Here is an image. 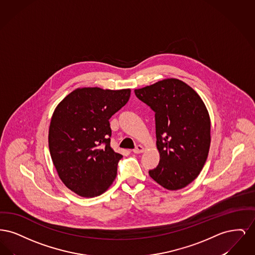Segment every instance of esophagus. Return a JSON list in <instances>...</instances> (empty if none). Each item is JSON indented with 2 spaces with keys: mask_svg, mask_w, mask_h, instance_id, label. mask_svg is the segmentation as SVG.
<instances>
[{
  "mask_svg": "<svg viewBox=\"0 0 255 255\" xmlns=\"http://www.w3.org/2000/svg\"><path fill=\"white\" fill-rule=\"evenodd\" d=\"M144 147L142 145H137L134 149L133 150V153L134 154H140V153H143L144 152Z\"/></svg>",
  "mask_w": 255,
  "mask_h": 255,
  "instance_id": "obj_1",
  "label": "esophagus"
}]
</instances>
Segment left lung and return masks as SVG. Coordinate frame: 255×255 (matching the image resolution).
Here are the masks:
<instances>
[{
	"label": "left lung",
	"mask_w": 255,
	"mask_h": 255,
	"mask_svg": "<svg viewBox=\"0 0 255 255\" xmlns=\"http://www.w3.org/2000/svg\"><path fill=\"white\" fill-rule=\"evenodd\" d=\"M134 94L155 112L159 162L150 177L167 190L193 182L210 147V118L201 97L177 78L135 89Z\"/></svg>",
	"instance_id": "1"
}]
</instances>
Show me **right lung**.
Returning a JSON list of instances; mask_svg holds the SVG:
<instances>
[{"label": "right lung", "instance_id": "obj_1", "mask_svg": "<svg viewBox=\"0 0 255 255\" xmlns=\"http://www.w3.org/2000/svg\"><path fill=\"white\" fill-rule=\"evenodd\" d=\"M130 89L78 88L54 110L50 157L63 183L84 198L104 193L117 177L122 155L110 145L109 120L128 102Z\"/></svg>", "mask_w": 255, "mask_h": 255}]
</instances>
